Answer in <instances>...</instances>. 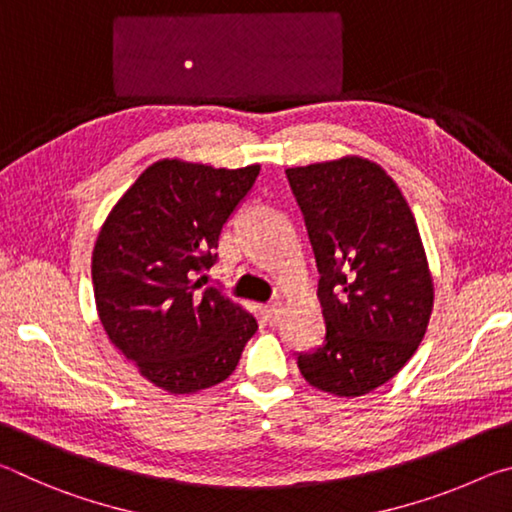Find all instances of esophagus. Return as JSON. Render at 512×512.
<instances>
[{
    "instance_id": "esophagus-1",
    "label": "esophagus",
    "mask_w": 512,
    "mask_h": 512,
    "mask_svg": "<svg viewBox=\"0 0 512 512\" xmlns=\"http://www.w3.org/2000/svg\"><path fill=\"white\" fill-rule=\"evenodd\" d=\"M264 314H266V320L268 323H277V320L282 318V314H284V305L280 300H275V302H268V305L264 307Z\"/></svg>"
}]
</instances>
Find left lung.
Segmentation results:
<instances>
[{"mask_svg": "<svg viewBox=\"0 0 512 512\" xmlns=\"http://www.w3.org/2000/svg\"><path fill=\"white\" fill-rule=\"evenodd\" d=\"M320 273L325 341L298 354L318 391L359 397L404 368L427 332L433 282L413 212L379 164L287 169Z\"/></svg>", "mask_w": 512, "mask_h": 512, "instance_id": "obj_1", "label": "left lung"}]
</instances>
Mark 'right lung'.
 I'll use <instances>...</instances> for the list:
<instances>
[{
    "mask_svg": "<svg viewBox=\"0 0 512 512\" xmlns=\"http://www.w3.org/2000/svg\"><path fill=\"white\" fill-rule=\"evenodd\" d=\"M257 176L259 164L155 162L112 207L94 244V300L110 343L173 395L228 379L257 329L219 289L201 291L223 225Z\"/></svg>",
    "mask_w": 512,
    "mask_h": 512,
    "instance_id": "right-lung-1",
    "label": "right lung"
}]
</instances>
